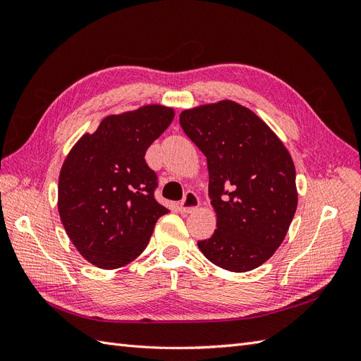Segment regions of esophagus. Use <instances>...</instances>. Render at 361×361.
Here are the masks:
<instances>
[{
    "label": "esophagus",
    "instance_id": "34e87169",
    "mask_svg": "<svg viewBox=\"0 0 361 361\" xmlns=\"http://www.w3.org/2000/svg\"><path fill=\"white\" fill-rule=\"evenodd\" d=\"M199 204H200V200L197 195H195L192 191H188L187 194H185L182 202L179 203V209L182 214H190V212L197 209Z\"/></svg>",
    "mask_w": 361,
    "mask_h": 361
}]
</instances>
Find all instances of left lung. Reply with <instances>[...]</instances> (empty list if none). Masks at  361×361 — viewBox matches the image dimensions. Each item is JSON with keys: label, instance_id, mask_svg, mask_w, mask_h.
Wrapping results in <instances>:
<instances>
[{"label": "left lung", "instance_id": "1", "mask_svg": "<svg viewBox=\"0 0 361 361\" xmlns=\"http://www.w3.org/2000/svg\"><path fill=\"white\" fill-rule=\"evenodd\" d=\"M179 122L209 170L216 228L197 243L200 251L232 272L260 267L281 245L298 204L286 146L250 108L228 99L183 110Z\"/></svg>", "mask_w": 361, "mask_h": 361}]
</instances>
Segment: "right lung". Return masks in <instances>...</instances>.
I'll list each match as a JSON object with an SVG mask.
<instances>
[{
  "mask_svg": "<svg viewBox=\"0 0 361 361\" xmlns=\"http://www.w3.org/2000/svg\"><path fill=\"white\" fill-rule=\"evenodd\" d=\"M173 118V108L159 104L110 114L69 150L59 176V214L92 265H128L147 247L158 218L170 212L154 197L157 174L145 155Z\"/></svg>",
  "mask_w": 361,
  "mask_h": 361,
  "instance_id": "right-lung-1",
  "label": "right lung"
}]
</instances>
